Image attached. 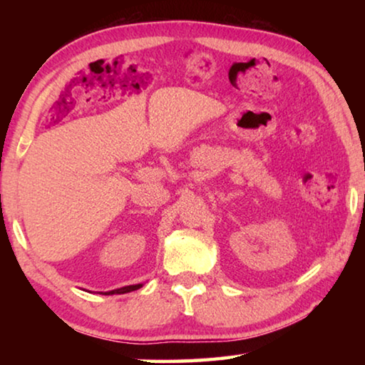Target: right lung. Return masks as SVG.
Listing matches in <instances>:
<instances>
[{"mask_svg":"<svg viewBox=\"0 0 365 365\" xmlns=\"http://www.w3.org/2000/svg\"><path fill=\"white\" fill-rule=\"evenodd\" d=\"M143 287V283H138V285H128V287H122V288H117V289H113V292H106L103 294H123V293H130V292H135V289H138Z\"/></svg>","mask_w":365,"mask_h":365,"instance_id":"obj_1","label":"right lung"}]
</instances>
